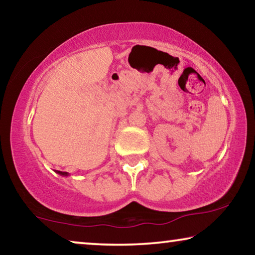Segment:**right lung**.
<instances>
[{"label":"right lung","mask_w":255,"mask_h":255,"mask_svg":"<svg viewBox=\"0 0 255 255\" xmlns=\"http://www.w3.org/2000/svg\"><path fill=\"white\" fill-rule=\"evenodd\" d=\"M57 173L59 175H63V176H68V175H70V174L67 173V172H62V171H57Z\"/></svg>","instance_id":"obj_1"}]
</instances>
